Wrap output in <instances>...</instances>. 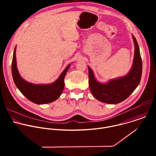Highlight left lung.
<instances>
[{
  "label": "left lung",
  "instance_id": "left-lung-1",
  "mask_svg": "<svg viewBox=\"0 0 156 156\" xmlns=\"http://www.w3.org/2000/svg\"><path fill=\"white\" fill-rule=\"evenodd\" d=\"M135 44V53L131 69L123 76L110 80L107 83L99 82L92 69L88 66L89 86L92 94L98 100L109 104L120 103L133 92L141 81L142 60L140 48L135 37L132 35Z\"/></svg>",
  "mask_w": 156,
  "mask_h": 156
}]
</instances>
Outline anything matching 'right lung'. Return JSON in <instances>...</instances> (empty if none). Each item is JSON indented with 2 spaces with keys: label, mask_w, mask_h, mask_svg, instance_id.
I'll return each mask as SVG.
<instances>
[{
  "label": "right lung",
  "mask_w": 156,
  "mask_h": 156,
  "mask_svg": "<svg viewBox=\"0 0 156 156\" xmlns=\"http://www.w3.org/2000/svg\"><path fill=\"white\" fill-rule=\"evenodd\" d=\"M16 47L13 55L12 73L14 83L20 90L29 101L37 104H45L57 100L62 94L64 88V78L70 64L63 70L54 82L46 84H36L30 83L22 78L18 70L16 59Z\"/></svg>",
  "instance_id": "1"
}]
</instances>
